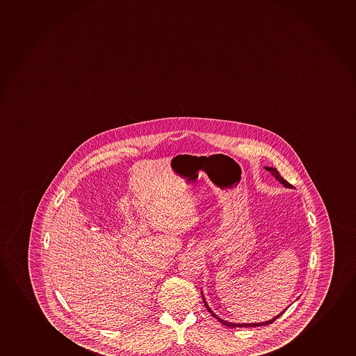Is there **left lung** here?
<instances>
[{"label":"left lung","mask_w":356,"mask_h":356,"mask_svg":"<svg viewBox=\"0 0 356 356\" xmlns=\"http://www.w3.org/2000/svg\"><path fill=\"white\" fill-rule=\"evenodd\" d=\"M265 170H266V171L270 172V175H272V176H273L274 178H275V179L278 180V181H279V183H280V184L284 185V186H285V188H292V185L289 184V183H287L286 180L284 179V178H282V177L280 176V175H279V172L277 171V170H275V168H268V166H265ZM200 293H202V298H203V302H204V305H205V307H207V310H208L209 312H210V314H211V315H213V317H215V318H216L217 321H218V322H220V323H222V324H223V325H225V327H262V325H268V324L273 323L274 321H275V319H277V318H279V317H280V316H282V314H284V312H285V311L287 310V307H290V305H289V307H287L286 309H285V310L282 311V312H280V314H278V315L275 316V317H273V318L270 319V321H266V322H261V323H233V322H228V321H225V319H222L221 317H218V316H217L216 314H215V312H213V311L211 310V309H210V307H209L208 302H207V300H205L204 294H203V292H202V291H200Z\"/></svg>","instance_id":"obj_1"}]
</instances>
